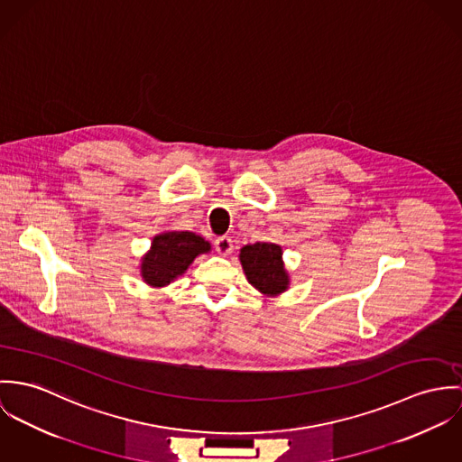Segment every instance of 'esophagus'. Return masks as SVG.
I'll return each instance as SVG.
<instances>
[{"label": "esophagus", "mask_w": 462, "mask_h": 462, "mask_svg": "<svg viewBox=\"0 0 462 462\" xmlns=\"http://www.w3.org/2000/svg\"><path fill=\"white\" fill-rule=\"evenodd\" d=\"M214 245H216V250H217L221 255H228V254H232V250H234V245H232L230 236H221V237H217V239L214 241Z\"/></svg>", "instance_id": "esophagus-1"}]
</instances>
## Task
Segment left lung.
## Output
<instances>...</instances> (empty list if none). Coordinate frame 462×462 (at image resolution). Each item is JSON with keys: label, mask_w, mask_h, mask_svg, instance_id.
Wrapping results in <instances>:
<instances>
[{"label": "left lung", "mask_w": 462, "mask_h": 462, "mask_svg": "<svg viewBox=\"0 0 462 462\" xmlns=\"http://www.w3.org/2000/svg\"><path fill=\"white\" fill-rule=\"evenodd\" d=\"M241 263L248 282L263 294H280L289 285L282 248L273 243H255L241 250Z\"/></svg>", "instance_id": "1"}]
</instances>
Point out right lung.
Here are the masks:
<instances>
[{
	"instance_id": "right-lung-1",
	"label": "right lung",
	"mask_w": 462,
	"mask_h": 462,
	"mask_svg": "<svg viewBox=\"0 0 462 462\" xmlns=\"http://www.w3.org/2000/svg\"><path fill=\"white\" fill-rule=\"evenodd\" d=\"M210 245L193 232H166L155 236L151 252L143 258L142 276L149 285L162 287L182 274L195 256L206 254Z\"/></svg>"
}]
</instances>
